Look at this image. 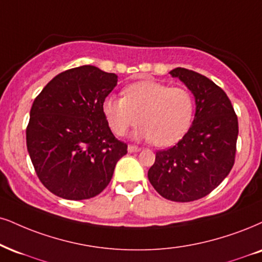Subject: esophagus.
<instances>
[{
    "mask_svg": "<svg viewBox=\"0 0 262 262\" xmlns=\"http://www.w3.org/2000/svg\"><path fill=\"white\" fill-rule=\"evenodd\" d=\"M127 150H128V153H135V151H140L141 148L137 146H134V144H130V146L127 147Z\"/></svg>",
    "mask_w": 262,
    "mask_h": 262,
    "instance_id": "obj_1",
    "label": "esophagus"
}]
</instances>
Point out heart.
Returning a JSON list of instances; mask_svg holds the SVG:
<instances>
[{
    "mask_svg": "<svg viewBox=\"0 0 262 262\" xmlns=\"http://www.w3.org/2000/svg\"><path fill=\"white\" fill-rule=\"evenodd\" d=\"M103 113L116 136H125L141 121L144 126L140 136L166 147L180 141L189 128L194 98L185 87L142 80L126 87L124 98L106 97Z\"/></svg>",
    "mask_w": 262,
    "mask_h": 262,
    "instance_id": "b5f03b06",
    "label": "heart"
}]
</instances>
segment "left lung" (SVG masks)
<instances>
[{"instance_id": "8db88e82", "label": "left lung", "mask_w": 262, "mask_h": 262, "mask_svg": "<svg viewBox=\"0 0 262 262\" xmlns=\"http://www.w3.org/2000/svg\"><path fill=\"white\" fill-rule=\"evenodd\" d=\"M170 74L194 95V120L177 144L157 151L148 179L164 198L193 202L212 192L233 167L238 118L226 92L206 76L185 68Z\"/></svg>"}]
</instances>
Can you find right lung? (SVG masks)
Listing matches in <instances>:
<instances>
[{
	"mask_svg": "<svg viewBox=\"0 0 262 262\" xmlns=\"http://www.w3.org/2000/svg\"><path fill=\"white\" fill-rule=\"evenodd\" d=\"M118 76L93 66L66 70L40 92L30 111L27 146L36 175L60 198L96 196L127 153L109 127L103 102Z\"/></svg>",
	"mask_w": 262,
	"mask_h": 262,
	"instance_id": "add662e5",
	"label": "right lung"
}]
</instances>
